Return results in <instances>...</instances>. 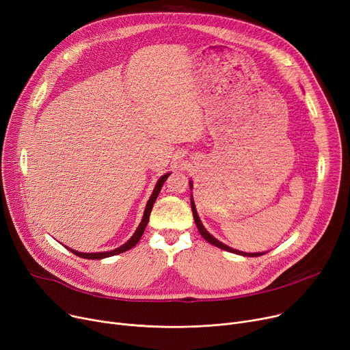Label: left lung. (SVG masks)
<instances>
[{
	"mask_svg": "<svg viewBox=\"0 0 350 350\" xmlns=\"http://www.w3.org/2000/svg\"><path fill=\"white\" fill-rule=\"evenodd\" d=\"M190 187H193V183H191V181H190ZM191 211H193V217H194V223H196V226H197V228H198L200 234L203 235L204 240H206V241H208L210 244H213V245H215V247H218V248H221V250H224V251H230V252H234V254H240V255H244V256H260V255L265 254V252H255V254H251V252L237 251V250H234V248H231V247H228V245L223 244L221 241H218L217 238H214V237H213V235H211V234L204 228L203 223L200 221L198 214H197V210H196V204H194V201H193V197H191Z\"/></svg>",
	"mask_w": 350,
	"mask_h": 350,
	"instance_id": "1",
	"label": "left lung"
}]
</instances>
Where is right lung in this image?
I'll return each mask as SVG.
<instances>
[{"instance_id":"1","label":"right lung","mask_w":350,"mask_h":350,"mask_svg":"<svg viewBox=\"0 0 350 350\" xmlns=\"http://www.w3.org/2000/svg\"><path fill=\"white\" fill-rule=\"evenodd\" d=\"M169 176H170V173L164 174V176H161V177L159 178L157 185H156V187H154V190H153V194L150 196L149 201H147V204H146V210H144V214H143L142 221H140V224H139L137 230L135 231V234L132 235L131 240H129L127 243H124L123 245H120L119 248L112 250V251H106V252H92V254L79 252V251H75V250L68 248V247H66V248H68L70 252H73L75 255H78V256H81V258H85V260H102V258H107V256L118 255V254H122V252H124V251H127V250L133 248V247L139 243V240H140L142 235H143V232H144V228H146L147 223H149V217H150V213H152V208H153L154 201H156V198H157V196H159V193H160V190H161V187H163V185H164V181L167 180V177H169Z\"/></svg>"}]
</instances>
